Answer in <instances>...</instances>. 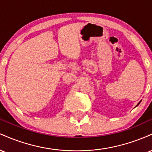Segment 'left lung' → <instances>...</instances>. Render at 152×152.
<instances>
[{"instance_id": "8db88e82", "label": "left lung", "mask_w": 152, "mask_h": 152, "mask_svg": "<svg viewBox=\"0 0 152 152\" xmlns=\"http://www.w3.org/2000/svg\"><path fill=\"white\" fill-rule=\"evenodd\" d=\"M140 102H139V104H137V106H138V105H139V104H140Z\"/></svg>"}]
</instances>
